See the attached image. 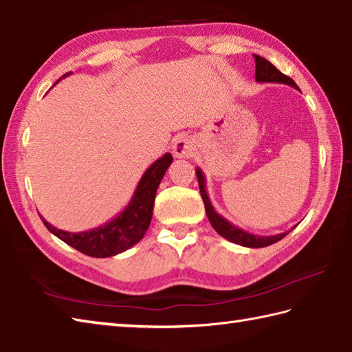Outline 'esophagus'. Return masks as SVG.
Here are the masks:
<instances>
[{
    "instance_id": "1",
    "label": "esophagus",
    "mask_w": 352,
    "mask_h": 352,
    "mask_svg": "<svg viewBox=\"0 0 352 352\" xmlns=\"http://www.w3.org/2000/svg\"><path fill=\"white\" fill-rule=\"evenodd\" d=\"M195 142H192L190 138L186 136H181L177 138L173 144V155L176 157H190L195 155Z\"/></svg>"
}]
</instances>
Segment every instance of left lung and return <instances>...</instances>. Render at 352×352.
<instances>
[{
	"label": "left lung",
	"mask_w": 352,
	"mask_h": 352,
	"mask_svg": "<svg viewBox=\"0 0 352 352\" xmlns=\"http://www.w3.org/2000/svg\"><path fill=\"white\" fill-rule=\"evenodd\" d=\"M254 57H255V80L258 83H284V85L293 86L295 89H299L296 83L293 82L290 77H287L285 74L281 73V71H278L269 60L264 59V57L258 56V54H254ZM196 176L199 181L200 196H202L204 204H205V211H206L208 220L211 221L212 228L216 229L219 235H221L223 239H226L229 241L235 243V245H240L245 248H266V246L274 245V243L284 239V236L289 234L293 228H295L293 226L290 231L275 234V235H256V234H250L248 231H243L241 228L232 225L231 221L226 220L223 216H220V214L214 210V206H212L211 200H210V197H208V192H206L205 175L199 167L196 168Z\"/></svg>",
	"instance_id": "left-lung-1"
}]
</instances>
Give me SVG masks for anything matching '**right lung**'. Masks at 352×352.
Here are the masks:
<instances>
[{"instance_id": "add662e5", "label": "right lung", "mask_w": 352, "mask_h": 352, "mask_svg": "<svg viewBox=\"0 0 352 352\" xmlns=\"http://www.w3.org/2000/svg\"><path fill=\"white\" fill-rule=\"evenodd\" d=\"M71 73H67L63 77ZM171 162H173V156L170 153L156 160L141 176L131 202L117 217L102 226L83 232H68L54 228L45 219L39 217L50 232L85 255L106 258L124 252L135 246L148 229L150 221H152L156 190Z\"/></svg>"}]
</instances>
